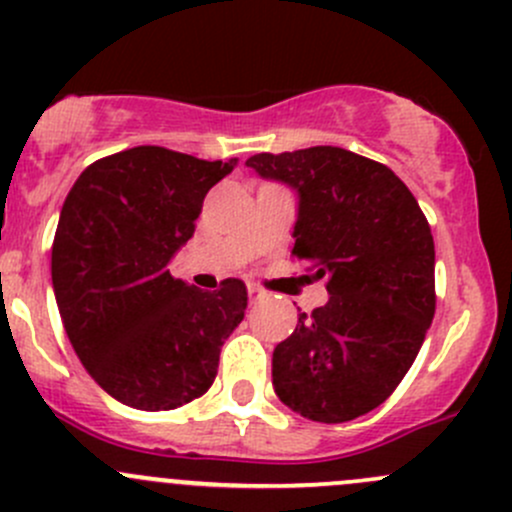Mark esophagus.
Masks as SVG:
<instances>
[{"label": "esophagus", "instance_id": "34e87169", "mask_svg": "<svg viewBox=\"0 0 512 512\" xmlns=\"http://www.w3.org/2000/svg\"><path fill=\"white\" fill-rule=\"evenodd\" d=\"M247 297H250V301H262L267 297V292L262 287H257V284H247Z\"/></svg>", "mask_w": 512, "mask_h": 512}]
</instances>
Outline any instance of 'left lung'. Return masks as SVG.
Returning a JSON list of instances; mask_svg holds the SVG:
<instances>
[{"label":"left lung","mask_w":512,"mask_h":512,"mask_svg":"<svg viewBox=\"0 0 512 512\" xmlns=\"http://www.w3.org/2000/svg\"><path fill=\"white\" fill-rule=\"evenodd\" d=\"M260 179L297 193L294 255L326 277L272 353L279 400L306 419L351 422L392 395L434 319V238L395 171L341 147L255 154Z\"/></svg>","instance_id":"1"}]
</instances>
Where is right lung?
<instances>
[{"instance_id":"1","label":"right lung","mask_w":512,"mask_h":512,"mask_svg":"<svg viewBox=\"0 0 512 512\" xmlns=\"http://www.w3.org/2000/svg\"><path fill=\"white\" fill-rule=\"evenodd\" d=\"M235 166L134 147L90 164L66 196L53 294L83 368L122 405L176 410L213 385L247 289L225 279L203 292L171 277L169 265L191 240L206 193Z\"/></svg>"}]
</instances>
